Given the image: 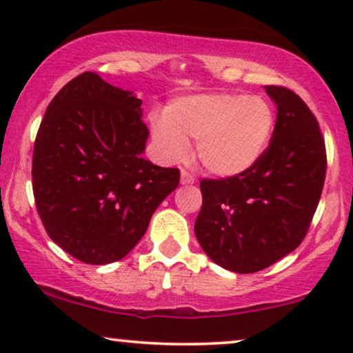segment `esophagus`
Masks as SVG:
<instances>
[{"label": "esophagus", "instance_id": "1", "mask_svg": "<svg viewBox=\"0 0 353 353\" xmlns=\"http://www.w3.org/2000/svg\"><path fill=\"white\" fill-rule=\"evenodd\" d=\"M180 181H181V185H192V183L196 181V178L192 176L190 172L181 170V173H180Z\"/></svg>", "mask_w": 353, "mask_h": 353}]
</instances>
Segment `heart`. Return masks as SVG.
Returning <instances> with one entry per match:
<instances>
[{
    "label": "heart",
    "mask_w": 353,
    "mask_h": 353,
    "mask_svg": "<svg viewBox=\"0 0 353 353\" xmlns=\"http://www.w3.org/2000/svg\"><path fill=\"white\" fill-rule=\"evenodd\" d=\"M274 128L272 104L260 96L204 93L183 96L151 119V138L162 161L180 162L196 139V157L214 175L231 178L257 165Z\"/></svg>",
    "instance_id": "b5f03b06"
}]
</instances>
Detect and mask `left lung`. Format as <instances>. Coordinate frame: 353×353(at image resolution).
Instances as JSON below:
<instances>
[{
	"label": "left lung",
	"instance_id": "left-lung-1",
	"mask_svg": "<svg viewBox=\"0 0 353 353\" xmlns=\"http://www.w3.org/2000/svg\"><path fill=\"white\" fill-rule=\"evenodd\" d=\"M276 105L272 143L239 176L202 180L194 223L201 248L216 265L255 273L291 254L305 238L320 202L326 151L308 105L283 86H265Z\"/></svg>",
	"mask_w": 353,
	"mask_h": 353
}]
</instances>
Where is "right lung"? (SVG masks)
Returning a JSON list of instances; mask_svg holds the SVG:
<instances>
[{
  "label": "right lung",
  "instance_id": "right-lung-1",
  "mask_svg": "<svg viewBox=\"0 0 353 353\" xmlns=\"http://www.w3.org/2000/svg\"><path fill=\"white\" fill-rule=\"evenodd\" d=\"M143 101L94 72L70 80L48 105L33 148L37 210L50 238L90 265L123 259L176 190L178 168L143 159Z\"/></svg>",
  "mask_w": 353,
  "mask_h": 353
}]
</instances>
